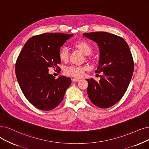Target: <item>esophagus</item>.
I'll return each mask as SVG.
<instances>
[{
    "instance_id": "1",
    "label": "esophagus",
    "mask_w": 149,
    "mask_h": 149,
    "mask_svg": "<svg viewBox=\"0 0 149 149\" xmlns=\"http://www.w3.org/2000/svg\"><path fill=\"white\" fill-rule=\"evenodd\" d=\"M72 80L74 82H76V81H79L80 80L78 79H74V78H73V79H72Z\"/></svg>"
}]
</instances>
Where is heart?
<instances>
[{
  "instance_id": "b5f03b06",
  "label": "heart",
  "mask_w": 149,
  "mask_h": 149,
  "mask_svg": "<svg viewBox=\"0 0 149 149\" xmlns=\"http://www.w3.org/2000/svg\"><path fill=\"white\" fill-rule=\"evenodd\" d=\"M74 47L84 54L89 55L92 52V48L88 43L85 41H79L74 44ZM59 58L61 61L67 62L69 58V49L66 47L61 48L59 52ZM87 68L85 65H69L65 67L64 69V72L66 75L74 77L76 78H80L83 76L85 70Z\"/></svg>"
}]
</instances>
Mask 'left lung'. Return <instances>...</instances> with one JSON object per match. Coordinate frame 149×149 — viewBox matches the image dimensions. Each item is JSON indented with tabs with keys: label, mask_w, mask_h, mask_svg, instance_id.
<instances>
[{
	"label": "left lung",
	"mask_w": 149,
	"mask_h": 149,
	"mask_svg": "<svg viewBox=\"0 0 149 149\" xmlns=\"http://www.w3.org/2000/svg\"><path fill=\"white\" fill-rule=\"evenodd\" d=\"M83 35L97 43L100 55L95 72H103L98 82L93 78L86 79L88 96L97 107H110L123 96L133 74L134 61L130 48L123 38L109 32Z\"/></svg>",
	"instance_id": "left-lung-1"
}]
</instances>
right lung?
Here are the masks:
<instances>
[{
    "label": "right lung",
    "instance_id": "obj_1",
    "mask_svg": "<svg viewBox=\"0 0 149 149\" xmlns=\"http://www.w3.org/2000/svg\"><path fill=\"white\" fill-rule=\"evenodd\" d=\"M73 34L44 33L30 38L19 54L15 73L22 92L33 106L50 111L62 102L71 79L64 76L55 79L49 68L59 69L60 48Z\"/></svg>",
    "mask_w": 149,
    "mask_h": 149
}]
</instances>
